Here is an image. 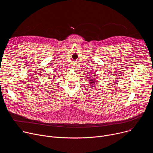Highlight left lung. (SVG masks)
Returning a JSON list of instances; mask_svg holds the SVG:
<instances>
[{"label": "left lung", "mask_w": 153, "mask_h": 153, "mask_svg": "<svg viewBox=\"0 0 153 153\" xmlns=\"http://www.w3.org/2000/svg\"><path fill=\"white\" fill-rule=\"evenodd\" d=\"M90 83L91 84V85H93L94 84H96L97 82V80H96V79H94H94H90Z\"/></svg>", "instance_id": "1"}]
</instances>
